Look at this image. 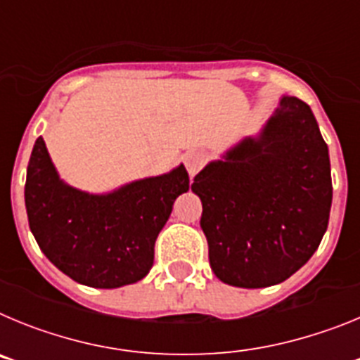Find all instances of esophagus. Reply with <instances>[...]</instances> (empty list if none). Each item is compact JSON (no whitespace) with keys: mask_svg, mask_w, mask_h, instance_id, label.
Returning <instances> with one entry per match:
<instances>
[{"mask_svg":"<svg viewBox=\"0 0 360 360\" xmlns=\"http://www.w3.org/2000/svg\"><path fill=\"white\" fill-rule=\"evenodd\" d=\"M184 164H186L187 171L191 176H195L203 165H205V153L203 151H187L184 157Z\"/></svg>","mask_w":360,"mask_h":360,"instance_id":"obj_1","label":"esophagus"}]
</instances>
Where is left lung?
Instances as JSON below:
<instances>
[{
	"label": "left lung",
	"mask_w": 360,
	"mask_h": 360,
	"mask_svg": "<svg viewBox=\"0 0 360 360\" xmlns=\"http://www.w3.org/2000/svg\"><path fill=\"white\" fill-rule=\"evenodd\" d=\"M191 189L216 278L241 288L290 278L319 247L332 207L328 146L310 106L283 97L262 136L209 164Z\"/></svg>",
	"instance_id": "1"
}]
</instances>
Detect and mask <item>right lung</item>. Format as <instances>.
Instances as JSON below:
<instances>
[{
    "instance_id": "add662e5",
    "label": "right lung",
    "mask_w": 360,
    "mask_h": 360,
    "mask_svg": "<svg viewBox=\"0 0 360 360\" xmlns=\"http://www.w3.org/2000/svg\"><path fill=\"white\" fill-rule=\"evenodd\" d=\"M187 191L189 174L180 165L111 195H86L59 180L39 136L28 162L25 205L32 234L57 269L81 285L117 288L148 276L158 232Z\"/></svg>"
}]
</instances>
